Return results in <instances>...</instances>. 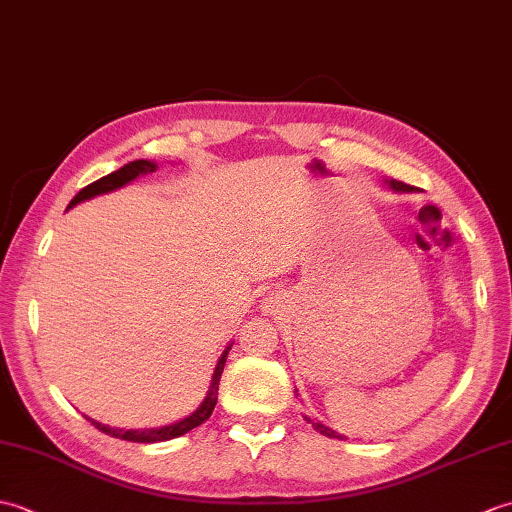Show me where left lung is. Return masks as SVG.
Returning a JSON list of instances; mask_svg holds the SVG:
<instances>
[{
	"label": "left lung",
	"mask_w": 512,
	"mask_h": 512,
	"mask_svg": "<svg viewBox=\"0 0 512 512\" xmlns=\"http://www.w3.org/2000/svg\"><path fill=\"white\" fill-rule=\"evenodd\" d=\"M387 184L394 191H400V193H411V191H416V187H409V184H405V182H398V180H387ZM306 420L312 424L314 429H317L319 433H323V436H328V438H341L339 433L336 431H332V429H328L325 427V424H321V422H317V420H310L308 416H306Z\"/></svg>",
	"instance_id": "8db88e82"
}]
</instances>
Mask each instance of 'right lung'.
Listing matches in <instances>:
<instances>
[{
    "mask_svg": "<svg viewBox=\"0 0 512 512\" xmlns=\"http://www.w3.org/2000/svg\"><path fill=\"white\" fill-rule=\"evenodd\" d=\"M158 169L156 162L151 160H134V162H127L125 167H121L114 173H107V176H103L101 180H96L92 184H88V187L81 189L79 193L74 195L72 202L68 204V209H72V206L81 204L85 200L90 198H96V195H103V193H110V191H116L125 187V184H129L132 180H136L138 176H147V173H154ZM233 345H226V350L222 352L220 361H217L215 365V372H213V378H211V387L209 391H206V396L202 400V405L195 409L191 416L182 418L180 422H173V424H167V427H160V429H114V427H107V424H101L96 422L92 418H88L96 429L107 433V436L112 438H121V440H127V442H165V440H173V438H180L184 436V433L200 427V424L204 420L211 418V413L215 409V402H217V385H220V376L224 372V363H226V356L228 352H231Z\"/></svg>",
    "mask_w": 512,
    "mask_h": 512,
    "instance_id": "add662e5",
    "label": "right lung"
}]
</instances>
